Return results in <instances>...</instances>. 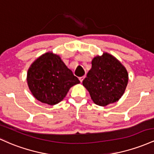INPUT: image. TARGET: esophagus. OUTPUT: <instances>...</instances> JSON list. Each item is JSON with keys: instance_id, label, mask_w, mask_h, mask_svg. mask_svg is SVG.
<instances>
[{"instance_id": "obj_1", "label": "esophagus", "mask_w": 154, "mask_h": 154, "mask_svg": "<svg viewBox=\"0 0 154 154\" xmlns=\"http://www.w3.org/2000/svg\"><path fill=\"white\" fill-rule=\"evenodd\" d=\"M84 78H85V76H82V77H79V81H80L81 82H83V80L84 79Z\"/></svg>"}]
</instances>
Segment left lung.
I'll return each mask as SVG.
<instances>
[{
	"label": "left lung",
	"instance_id": "left-lung-1",
	"mask_svg": "<svg viewBox=\"0 0 154 154\" xmlns=\"http://www.w3.org/2000/svg\"><path fill=\"white\" fill-rule=\"evenodd\" d=\"M128 83V73L122 63L108 53L94 57L91 68L83 81L91 100L106 106L122 97Z\"/></svg>",
	"mask_w": 154,
	"mask_h": 154
}]
</instances>
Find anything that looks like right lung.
Here are the masks:
<instances>
[{
  "label": "right lung",
  "mask_w": 154,
  "mask_h": 154,
  "mask_svg": "<svg viewBox=\"0 0 154 154\" xmlns=\"http://www.w3.org/2000/svg\"><path fill=\"white\" fill-rule=\"evenodd\" d=\"M27 81L32 95L50 105L62 101L70 88L80 83L60 57L51 52L41 55L31 65Z\"/></svg>",
  "instance_id": "right-lung-1"
}]
</instances>
